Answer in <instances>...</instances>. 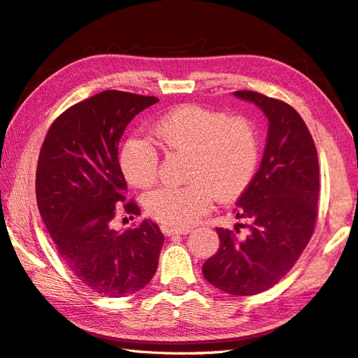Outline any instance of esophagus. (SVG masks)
I'll return each instance as SVG.
<instances>
[{
	"mask_svg": "<svg viewBox=\"0 0 358 358\" xmlns=\"http://www.w3.org/2000/svg\"><path fill=\"white\" fill-rule=\"evenodd\" d=\"M164 236H178V234H189L191 233V228H171V227H161Z\"/></svg>",
	"mask_w": 358,
	"mask_h": 358,
	"instance_id": "1",
	"label": "esophagus"
}]
</instances>
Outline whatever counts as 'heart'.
I'll use <instances>...</instances> for the list:
<instances>
[{
	"label": "heart",
	"mask_w": 358,
	"mask_h": 358,
	"mask_svg": "<svg viewBox=\"0 0 358 358\" xmlns=\"http://www.w3.org/2000/svg\"><path fill=\"white\" fill-rule=\"evenodd\" d=\"M167 150L187 157V185L159 187L145 199L153 219L171 228L194 225L219 200L233 199L253 178L259 138L247 117H228L200 105H181L163 116L152 130ZM121 169L133 186L149 187L158 178L159 157L141 138H130L119 157Z\"/></svg>",
	"instance_id": "b5f03b06"
}]
</instances>
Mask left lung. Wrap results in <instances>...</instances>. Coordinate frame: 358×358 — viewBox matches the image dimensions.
I'll use <instances>...</instances> for the list:
<instances>
[{
	"instance_id": "1",
	"label": "left lung",
	"mask_w": 358,
	"mask_h": 358,
	"mask_svg": "<svg viewBox=\"0 0 358 358\" xmlns=\"http://www.w3.org/2000/svg\"><path fill=\"white\" fill-rule=\"evenodd\" d=\"M268 119L261 167L237 200L236 215L248 234L215 228L219 251L203 264V276L229 295L248 296L271 289L292 270L317 223L320 167L317 147L298 111L256 91H234Z\"/></svg>"
}]
</instances>
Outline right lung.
Masks as SVG:
<instances>
[{
    "label": "right lung",
    "instance_id": "right-lung-1",
    "mask_svg": "<svg viewBox=\"0 0 358 358\" xmlns=\"http://www.w3.org/2000/svg\"><path fill=\"white\" fill-rule=\"evenodd\" d=\"M155 96L105 90L63 111L41 145L35 194L60 259L79 281L105 298L141 290L158 267L164 236L152 220L124 233L111 228L125 203L117 144L129 122ZM124 211L139 214L130 200Z\"/></svg>",
    "mask_w": 358,
    "mask_h": 358
}]
</instances>
